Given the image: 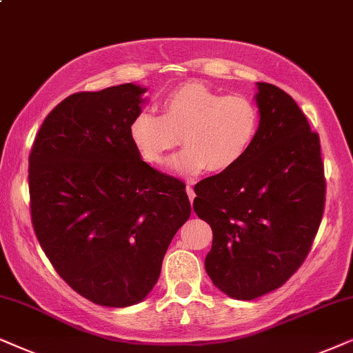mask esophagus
Segmentation results:
<instances>
[{"instance_id": "esophagus-1", "label": "esophagus", "mask_w": 353, "mask_h": 353, "mask_svg": "<svg viewBox=\"0 0 353 353\" xmlns=\"http://www.w3.org/2000/svg\"><path fill=\"white\" fill-rule=\"evenodd\" d=\"M185 192H187V195H189V200H190V201H194V199H195L194 187H192V185H187V187H185Z\"/></svg>"}]
</instances>
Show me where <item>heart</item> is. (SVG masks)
Returning <instances> with one entry per match:
<instances>
[{
  "label": "heart",
  "mask_w": 353,
  "mask_h": 353,
  "mask_svg": "<svg viewBox=\"0 0 353 353\" xmlns=\"http://www.w3.org/2000/svg\"><path fill=\"white\" fill-rule=\"evenodd\" d=\"M159 108L161 116L143 110L134 117L130 140L145 161L159 164L181 137L185 148L171 159V168L184 176L231 171L245 159L260 128L255 101L224 95L203 82L172 88Z\"/></svg>",
  "instance_id": "1"
}]
</instances>
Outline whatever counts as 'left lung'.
<instances>
[{
    "instance_id": "obj_1",
    "label": "left lung",
    "mask_w": 353,
    "mask_h": 353,
    "mask_svg": "<svg viewBox=\"0 0 353 353\" xmlns=\"http://www.w3.org/2000/svg\"><path fill=\"white\" fill-rule=\"evenodd\" d=\"M260 128L245 159L195 185L194 211L213 231L205 270L221 292L253 300L307 258L324 210L321 147L294 98L256 82Z\"/></svg>"
}]
</instances>
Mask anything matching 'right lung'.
<instances>
[{
  "label": "right lung",
  "mask_w": 353,
  "mask_h": 353,
  "mask_svg": "<svg viewBox=\"0 0 353 353\" xmlns=\"http://www.w3.org/2000/svg\"><path fill=\"white\" fill-rule=\"evenodd\" d=\"M147 87L74 93L46 116L29 157L32 223L58 274L97 305L152 292L190 216L185 184L145 163L129 125Z\"/></svg>",
  "instance_id": "obj_1"
}]
</instances>
